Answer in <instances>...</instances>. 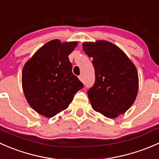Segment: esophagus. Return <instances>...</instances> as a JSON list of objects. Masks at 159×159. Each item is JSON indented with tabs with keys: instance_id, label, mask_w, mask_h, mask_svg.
<instances>
[{
	"instance_id": "34e87169",
	"label": "esophagus",
	"mask_w": 159,
	"mask_h": 159,
	"mask_svg": "<svg viewBox=\"0 0 159 159\" xmlns=\"http://www.w3.org/2000/svg\"><path fill=\"white\" fill-rule=\"evenodd\" d=\"M78 78H79V80L81 81V82H83V81H84V78H83L82 75H80V76L78 77Z\"/></svg>"
}]
</instances>
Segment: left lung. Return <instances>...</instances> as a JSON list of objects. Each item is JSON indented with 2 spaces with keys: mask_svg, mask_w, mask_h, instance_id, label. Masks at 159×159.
<instances>
[{
  "mask_svg": "<svg viewBox=\"0 0 159 159\" xmlns=\"http://www.w3.org/2000/svg\"><path fill=\"white\" fill-rule=\"evenodd\" d=\"M83 51L92 57L95 83L88 91L92 108L108 118L125 113L135 101L139 75L135 65L110 41H84Z\"/></svg>",
  "mask_w": 159,
  "mask_h": 159,
  "instance_id": "obj_1",
  "label": "left lung"
}]
</instances>
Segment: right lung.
<instances>
[{
	"instance_id": "right-lung-1",
	"label": "right lung",
	"mask_w": 159,
	"mask_h": 159,
	"mask_svg": "<svg viewBox=\"0 0 159 159\" xmlns=\"http://www.w3.org/2000/svg\"><path fill=\"white\" fill-rule=\"evenodd\" d=\"M78 41L54 39L40 48L22 69L25 98L39 115L52 118L67 109L83 84L72 74L68 55Z\"/></svg>"
}]
</instances>
